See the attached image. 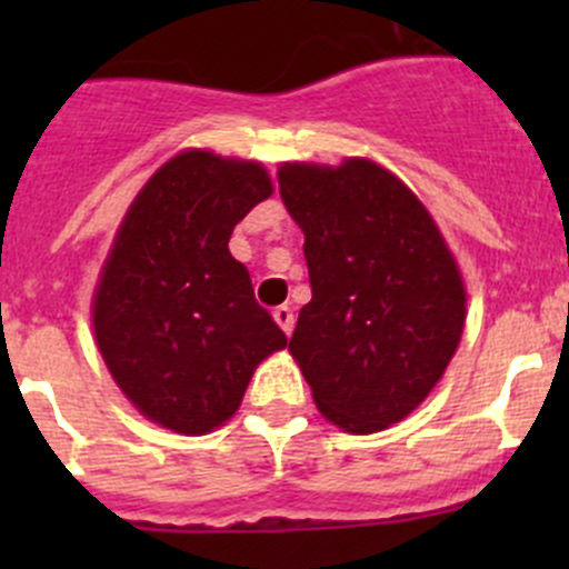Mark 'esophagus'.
Listing matches in <instances>:
<instances>
[{"instance_id":"obj_1","label":"esophagus","mask_w":569,"mask_h":569,"mask_svg":"<svg viewBox=\"0 0 569 569\" xmlns=\"http://www.w3.org/2000/svg\"><path fill=\"white\" fill-rule=\"evenodd\" d=\"M272 317H274V321H278V325H280V330H283L286 336H291V330H295V313H291V308H289V306L274 308Z\"/></svg>"}]
</instances>
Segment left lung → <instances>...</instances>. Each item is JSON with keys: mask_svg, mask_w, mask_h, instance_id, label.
<instances>
[{"mask_svg": "<svg viewBox=\"0 0 569 569\" xmlns=\"http://www.w3.org/2000/svg\"><path fill=\"white\" fill-rule=\"evenodd\" d=\"M278 183L313 295L289 352L327 421L380 432L427 399L460 347V267L421 200L371 159L286 162Z\"/></svg>", "mask_w": 569, "mask_h": 569, "instance_id": "left-lung-1", "label": "left lung"}]
</instances>
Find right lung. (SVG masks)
Here are the masks:
<instances>
[{
  "label": "right lung",
  "mask_w": 569,
  "mask_h": 569,
  "mask_svg": "<svg viewBox=\"0 0 569 569\" xmlns=\"http://www.w3.org/2000/svg\"><path fill=\"white\" fill-rule=\"evenodd\" d=\"M269 194L258 162L189 148L126 211L96 286L93 330L109 375L148 421L178 435L222 427L256 366L289 341L228 250Z\"/></svg>",
  "instance_id": "right-lung-1"
}]
</instances>
